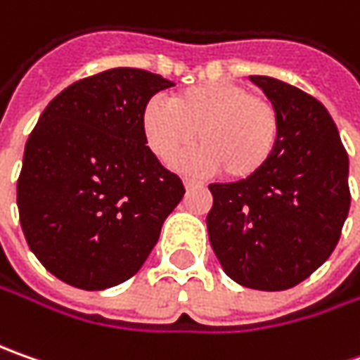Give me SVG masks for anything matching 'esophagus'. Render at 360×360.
<instances>
[{
  "label": "esophagus",
  "mask_w": 360,
  "mask_h": 360,
  "mask_svg": "<svg viewBox=\"0 0 360 360\" xmlns=\"http://www.w3.org/2000/svg\"><path fill=\"white\" fill-rule=\"evenodd\" d=\"M184 186H186V190H192V188H202L204 184L200 180H194V178H184Z\"/></svg>",
  "instance_id": "esophagus-1"
}]
</instances>
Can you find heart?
Returning <instances> with one entry per match:
<instances>
[{
	"label": "heart",
	"instance_id": "b5f03b06",
	"mask_svg": "<svg viewBox=\"0 0 360 360\" xmlns=\"http://www.w3.org/2000/svg\"><path fill=\"white\" fill-rule=\"evenodd\" d=\"M146 142L162 162H172L194 142L186 166L220 170L244 180L264 168L278 140V114L270 100L244 86L208 82L178 91L170 104L150 100L142 116Z\"/></svg>",
	"mask_w": 360,
	"mask_h": 360
}]
</instances>
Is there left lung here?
Returning <instances> with one entry per match:
<instances>
[{"label": "left lung", "instance_id": "left-lung-1", "mask_svg": "<svg viewBox=\"0 0 360 360\" xmlns=\"http://www.w3.org/2000/svg\"><path fill=\"white\" fill-rule=\"evenodd\" d=\"M278 114V140L260 172L210 184L208 236L222 270L255 290L309 278L349 216V156L326 108L276 77L250 76Z\"/></svg>", "mask_w": 360, "mask_h": 360}]
</instances>
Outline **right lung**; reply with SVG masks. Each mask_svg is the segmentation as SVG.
I'll return each mask as SVG.
<instances>
[{
  "mask_svg": "<svg viewBox=\"0 0 360 360\" xmlns=\"http://www.w3.org/2000/svg\"><path fill=\"white\" fill-rule=\"evenodd\" d=\"M166 77L114 68L60 91L35 124L18 180L32 252L84 290L122 284L142 269L184 184L148 148L142 116Z\"/></svg>",
  "mask_w": 360,
  "mask_h": 360,
  "instance_id": "right-lung-1",
  "label": "right lung"
}]
</instances>
